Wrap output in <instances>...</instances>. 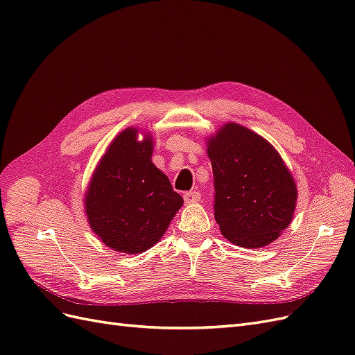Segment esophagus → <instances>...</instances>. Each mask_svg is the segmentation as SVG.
<instances>
[{
  "mask_svg": "<svg viewBox=\"0 0 355 355\" xmlns=\"http://www.w3.org/2000/svg\"><path fill=\"white\" fill-rule=\"evenodd\" d=\"M201 198L200 192L198 191H188L184 194V200L187 204H194V202H198Z\"/></svg>",
  "mask_w": 355,
  "mask_h": 355,
  "instance_id": "obj_1",
  "label": "esophagus"
}]
</instances>
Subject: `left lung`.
Here are the masks:
<instances>
[{"mask_svg": "<svg viewBox=\"0 0 355 355\" xmlns=\"http://www.w3.org/2000/svg\"><path fill=\"white\" fill-rule=\"evenodd\" d=\"M214 176V219L235 245L259 249L293 219L297 187L277 149L237 123L206 137Z\"/></svg>", "mask_w": 355, "mask_h": 355, "instance_id": "obj_1", "label": "left lung"}]
</instances>
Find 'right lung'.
<instances>
[{
    "mask_svg": "<svg viewBox=\"0 0 355 355\" xmlns=\"http://www.w3.org/2000/svg\"><path fill=\"white\" fill-rule=\"evenodd\" d=\"M153 151L151 132L124 128L106 148L85 189L90 228L115 252L139 254L151 249L184 204L153 163Z\"/></svg>",
    "mask_w": 355,
    "mask_h": 355,
    "instance_id": "obj_1",
    "label": "right lung"
}]
</instances>
